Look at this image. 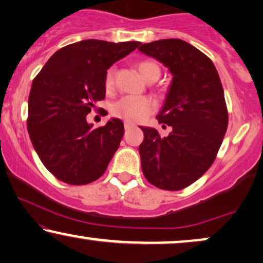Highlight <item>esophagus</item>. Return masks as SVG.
Returning a JSON list of instances; mask_svg holds the SVG:
<instances>
[{
	"instance_id": "1",
	"label": "esophagus",
	"mask_w": 263,
	"mask_h": 263,
	"mask_svg": "<svg viewBox=\"0 0 263 263\" xmlns=\"http://www.w3.org/2000/svg\"><path fill=\"white\" fill-rule=\"evenodd\" d=\"M124 126H125V128L126 129H128V128H131V127H134V124H131V122H125L124 124Z\"/></svg>"
}]
</instances>
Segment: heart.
Listing matches in <instances>:
<instances>
[{"instance_id": "heart-1", "label": "heart", "mask_w": 263, "mask_h": 263, "mask_svg": "<svg viewBox=\"0 0 263 263\" xmlns=\"http://www.w3.org/2000/svg\"><path fill=\"white\" fill-rule=\"evenodd\" d=\"M138 72L145 80L150 76H160V67L155 62L143 61L137 66ZM114 85V68H109L104 77V86L110 90ZM155 109V103L145 96H124L111 107V113L126 122H138L144 120L152 111Z\"/></svg>"}]
</instances>
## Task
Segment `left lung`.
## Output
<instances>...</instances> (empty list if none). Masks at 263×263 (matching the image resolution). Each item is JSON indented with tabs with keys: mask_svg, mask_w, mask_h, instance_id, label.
<instances>
[{
	"mask_svg": "<svg viewBox=\"0 0 263 263\" xmlns=\"http://www.w3.org/2000/svg\"><path fill=\"white\" fill-rule=\"evenodd\" d=\"M138 50L172 74L157 118L172 131L161 137L157 129L141 126L143 174L162 190H181L207 172L226 134L229 115L221 82L211 59L185 41L160 40Z\"/></svg>",
	"mask_w": 263,
	"mask_h": 263,
	"instance_id": "obj_1",
	"label": "left lung"
}]
</instances>
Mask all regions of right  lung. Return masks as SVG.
I'll use <instances>...</instances> for the list:
<instances>
[{
	"label": "right lung",
	"mask_w": 263,
	"mask_h": 263,
	"mask_svg": "<svg viewBox=\"0 0 263 263\" xmlns=\"http://www.w3.org/2000/svg\"><path fill=\"white\" fill-rule=\"evenodd\" d=\"M139 42L85 40L59 49L33 79L27 129L37 155L64 183L85 185L106 172L124 124L111 118L93 128L86 115L106 96L104 77Z\"/></svg>",
	"instance_id": "1"
}]
</instances>
